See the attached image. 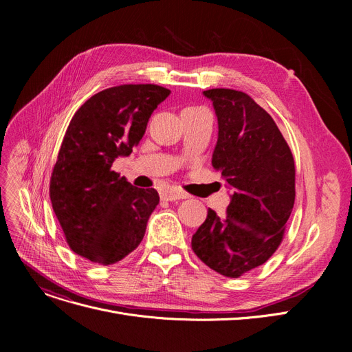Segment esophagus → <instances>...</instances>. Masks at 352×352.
<instances>
[{
  "label": "esophagus",
  "mask_w": 352,
  "mask_h": 352,
  "mask_svg": "<svg viewBox=\"0 0 352 352\" xmlns=\"http://www.w3.org/2000/svg\"><path fill=\"white\" fill-rule=\"evenodd\" d=\"M164 199L166 201H177V199H184V198H188V194L184 192L178 188H168L162 191V195H161Z\"/></svg>",
  "instance_id": "obj_1"
}]
</instances>
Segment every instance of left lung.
<instances>
[{
    "mask_svg": "<svg viewBox=\"0 0 352 352\" xmlns=\"http://www.w3.org/2000/svg\"><path fill=\"white\" fill-rule=\"evenodd\" d=\"M218 118L212 166L232 190L227 217L208 210L192 235L199 260L238 278L263 265L280 247L295 201V165L272 117L243 91H204Z\"/></svg>",
    "mask_w": 352,
    "mask_h": 352,
    "instance_id": "obj_1",
    "label": "left lung"
}]
</instances>
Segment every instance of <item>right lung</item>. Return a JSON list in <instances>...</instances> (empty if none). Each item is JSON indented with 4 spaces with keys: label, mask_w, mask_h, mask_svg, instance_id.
I'll return each instance as SVG.
<instances>
[{
    "label": "right lung",
    "mask_w": 352,
    "mask_h": 352,
    "mask_svg": "<svg viewBox=\"0 0 352 352\" xmlns=\"http://www.w3.org/2000/svg\"><path fill=\"white\" fill-rule=\"evenodd\" d=\"M170 92L154 84L111 87L87 100L69 121L50 198L69 248L91 263L116 264L142 241L160 195L131 186L111 166L133 153Z\"/></svg>",
    "instance_id": "obj_1"
}]
</instances>
